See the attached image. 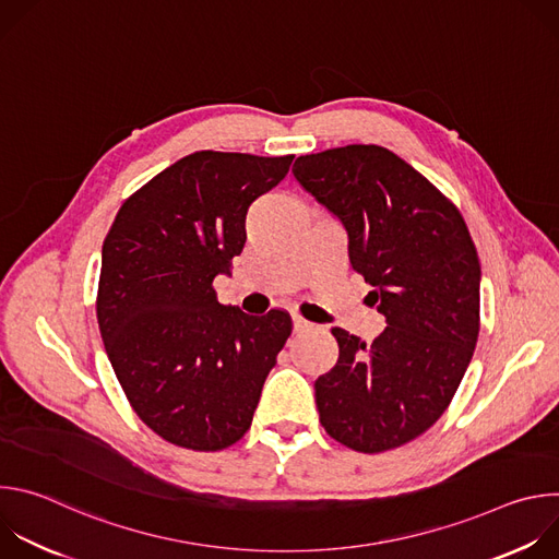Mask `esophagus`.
<instances>
[{
	"mask_svg": "<svg viewBox=\"0 0 559 559\" xmlns=\"http://www.w3.org/2000/svg\"><path fill=\"white\" fill-rule=\"evenodd\" d=\"M292 321H294V332H296V334H300V332H309V330L313 328L309 321H305L302 316H294Z\"/></svg>",
	"mask_w": 559,
	"mask_h": 559,
	"instance_id": "esophagus-1",
	"label": "esophagus"
}]
</instances>
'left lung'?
I'll return each instance as SVG.
<instances>
[{"mask_svg":"<svg viewBox=\"0 0 559 559\" xmlns=\"http://www.w3.org/2000/svg\"><path fill=\"white\" fill-rule=\"evenodd\" d=\"M292 173L343 221L352 267L386 318L371 345L332 330L338 362L313 384L321 425L360 453L403 447L447 412L480 334L468 227L429 179L380 145L305 154Z\"/></svg>","mask_w":559,"mask_h":559,"instance_id":"1","label":"left lung"}]
</instances>
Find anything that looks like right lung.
Returning <instances> with one entry per match:
<instances>
[{"instance_id":"right-lung-1","label":"right lung","mask_w":559,"mask_h":559,"mask_svg":"<svg viewBox=\"0 0 559 559\" xmlns=\"http://www.w3.org/2000/svg\"><path fill=\"white\" fill-rule=\"evenodd\" d=\"M294 154L201 150L158 173L119 207L102 250L97 321L134 414L192 451L241 440L292 316H248L216 300L212 281L246 246L250 203Z\"/></svg>"}]
</instances>
